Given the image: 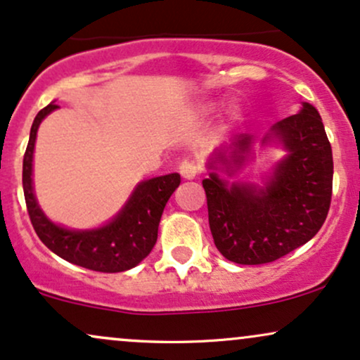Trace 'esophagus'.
I'll return each mask as SVG.
<instances>
[{
    "mask_svg": "<svg viewBox=\"0 0 360 360\" xmlns=\"http://www.w3.org/2000/svg\"><path fill=\"white\" fill-rule=\"evenodd\" d=\"M179 172L184 179H194L198 176V166L193 162V160L184 159L183 162L179 164Z\"/></svg>",
    "mask_w": 360,
    "mask_h": 360,
    "instance_id": "1",
    "label": "esophagus"
}]
</instances>
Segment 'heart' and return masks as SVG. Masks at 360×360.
<instances>
[{
    "label": "heart",
    "instance_id": "obj_1",
    "mask_svg": "<svg viewBox=\"0 0 360 360\" xmlns=\"http://www.w3.org/2000/svg\"><path fill=\"white\" fill-rule=\"evenodd\" d=\"M218 106H220V101L208 100V101L200 103L196 110L201 117H212L214 111L218 110ZM242 122H243V108L238 105V103H230V105L225 108V111H223V127L233 128L240 125Z\"/></svg>",
    "mask_w": 360,
    "mask_h": 360
}]
</instances>
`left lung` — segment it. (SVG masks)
I'll use <instances>...</instances> for the list:
<instances>
[{
  "instance_id": "left-lung-1",
  "label": "left lung",
  "mask_w": 360,
  "mask_h": 360,
  "mask_svg": "<svg viewBox=\"0 0 360 360\" xmlns=\"http://www.w3.org/2000/svg\"><path fill=\"white\" fill-rule=\"evenodd\" d=\"M278 139L284 157L262 188L229 184L217 171L233 176L245 160L254 137L235 135L217 148L203 179L208 221L217 249L243 266L278 260L311 240L323 225L332 201L333 157L323 122L315 106L303 103L300 113L272 125L262 143Z\"/></svg>"
}]
</instances>
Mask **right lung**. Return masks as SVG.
Wrapping results in <instances>:
<instances>
[{
  "mask_svg": "<svg viewBox=\"0 0 360 360\" xmlns=\"http://www.w3.org/2000/svg\"><path fill=\"white\" fill-rule=\"evenodd\" d=\"M59 106H45L32 123L30 140L23 155V193L28 217L45 245L68 262L98 272H122L137 266L150 254L166 203L181 183L177 172L140 183L122 212L105 226L94 230H69L45 217L32 186V160L37 130L42 120Z\"/></svg>",
  "mask_w": 360,
  "mask_h": 360,
  "instance_id": "1",
  "label": "right lung"
}]
</instances>
